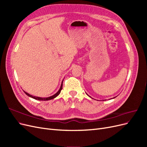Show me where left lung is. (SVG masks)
Masks as SVG:
<instances>
[{"instance_id": "8db88e82", "label": "left lung", "mask_w": 147, "mask_h": 147, "mask_svg": "<svg viewBox=\"0 0 147 147\" xmlns=\"http://www.w3.org/2000/svg\"><path fill=\"white\" fill-rule=\"evenodd\" d=\"M116 97H117V96H116ZM115 97H113V98H115Z\"/></svg>"}]
</instances>
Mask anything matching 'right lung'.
I'll list each match as a JSON object with an SVG mask.
<instances>
[{"label":"right lung","instance_id":"obj_1","mask_svg":"<svg viewBox=\"0 0 147 147\" xmlns=\"http://www.w3.org/2000/svg\"><path fill=\"white\" fill-rule=\"evenodd\" d=\"M63 82H62V83H61V87L59 88V90H58V91H57L56 93L55 94L53 95V96H51L50 97H37V96H33L32 95L29 94V93L26 92V91H23L24 92V93H25L26 95H28L29 97H32V98H33L34 99L38 100H51V99H53L54 98H55L56 97H57V96H58L60 94L61 91L62 90V88H63Z\"/></svg>","mask_w":147,"mask_h":147}]
</instances>
